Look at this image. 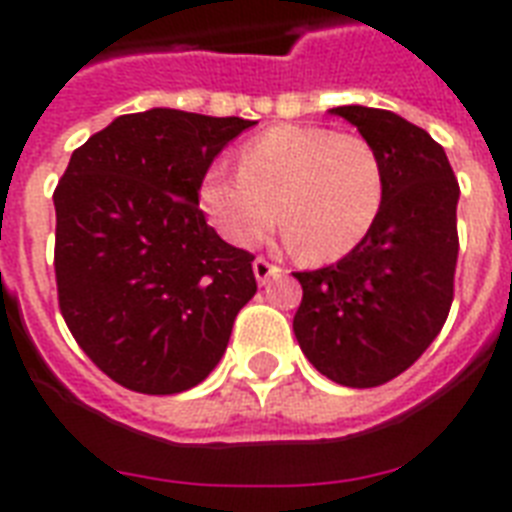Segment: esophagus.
Instances as JSON below:
<instances>
[{
    "mask_svg": "<svg viewBox=\"0 0 512 512\" xmlns=\"http://www.w3.org/2000/svg\"><path fill=\"white\" fill-rule=\"evenodd\" d=\"M252 271H255V279L260 281V284H265L271 276H279L281 268L279 265H273L271 260H265V257H257L255 263H252Z\"/></svg>",
    "mask_w": 512,
    "mask_h": 512,
    "instance_id": "1",
    "label": "esophagus"
}]
</instances>
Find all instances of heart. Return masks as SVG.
Here are the masks:
<instances>
[{
    "label": "heart",
    "mask_w": 512,
    "mask_h": 512,
    "mask_svg": "<svg viewBox=\"0 0 512 512\" xmlns=\"http://www.w3.org/2000/svg\"><path fill=\"white\" fill-rule=\"evenodd\" d=\"M385 201V167L361 135L316 124H281L241 148L239 172L223 164L201 177L199 204L233 247H255L279 220L287 241L313 260L348 255Z\"/></svg>",
    "instance_id": "heart-1"
}]
</instances>
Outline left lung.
<instances>
[{
	"label": "left lung",
	"instance_id": "obj_1",
	"mask_svg": "<svg viewBox=\"0 0 512 512\" xmlns=\"http://www.w3.org/2000/svg\"><path fill=\"white\" fill-rule=\"evenodd\" d=\"M385 167V201L366 239L335 265L300 271L292 329L305 358L345 388L406 372L444 327L454 300L460 185L444 148L382 108L340 106Z\"/></svg>",
	"mask_w": 512,
	"mask_h": 512
}]
</instances>
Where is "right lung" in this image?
<instances>
[{"mask_svg": "<svg viewBox=\"0 0 512 512\" xmlns=\"http://www.w3.org/2000/svg\"><path fill=\"white\" fill-rule=\"evenodd\" d=\"M255 122L151 108L71 154L52 193L60 313L111 380L148 396L199 385L255 297L247 249L199 209L215 156Z\"/></svg>", "mask_w": 512, "mask_h": 512, "instance_id": "obj_1", "label": "right lung"}]
</instances>
